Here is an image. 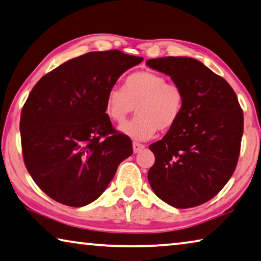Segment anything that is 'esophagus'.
<instances>
[{
	"instance_id": "esophagus-1",
	"label": "esophagus",
	"mask_w": 261,
	"mask_h": 261,
	"mask_svg": "<svg viewBox=\"0 0 261 261\" xmlns=\"http://www.w3.org/2000/svg\"><path fill=\"white\" fill-rule=\"evenodd\" d=\"M132 147H134L135 153H138V152H140L142 150H144V148H145V146H144L143 144H139V143H136V142L132 144Z\"/></svg>"
}]
</instances>
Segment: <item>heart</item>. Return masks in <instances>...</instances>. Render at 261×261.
Masks as SVG:
<instances>
[{"instance_id": "heart-1", "label": "heart", "mask_w": 261, "mask_h": 261, "mask_svg": "<svg viewBox=\"0 0 261 261\" xmlns=\"http://www.w3.org/2000/svg\"><path fill=\"white\" fill-rule=\"evenodd\" d=\"M185 94L174 82H167L161 74L139 71L127 75L122 89L113 87L106 95L105 113L116 123H122L134 111L137 117L119 125L122 135L134 140L151 139L159 130L167 131L181 117Z\"/></svg>"}]
</instances>
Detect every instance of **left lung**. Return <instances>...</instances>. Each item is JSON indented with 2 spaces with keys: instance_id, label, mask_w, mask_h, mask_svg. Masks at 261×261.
<instances>
[{
  "instance_id": "left-lung-1",
  "label": "left lung",
  "mask_w": 261,
  "mask_h": 261,
  "mask_svg": "<svg viewBox=\"0 0 261 261\" xmlns=\"http://www.w3.org/2000/svg\"><path fill=\"white\" fill-rule=\"evenodd\" d=\"M146 65L171 76L185 94L179 121L148 146L155 156L148 182L174 208L203 204L221 192L237 166L244 130L237 95L224 79L193 58H156Z\"/></svg>"
}]
</instances>
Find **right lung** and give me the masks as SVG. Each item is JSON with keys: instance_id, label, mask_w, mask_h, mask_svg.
<instances>
[{"instance_id": "1", "label": "right lung", "mask_w": 261, "mask_h": 261, "mask_svg": "<svg viewBox=\"0 0 261 261\" xmlns=\"http://www.w3.org/2000/svg\"><path fill=\"white\" fill-rule=\"evenodd\" d=\"M142 57L118 49L66 61L32 88L20 114L23 159L37 186L53 200L84 206L101 195L131 140L105 113L107 92Z\"/></svg>"}]
</instances>
